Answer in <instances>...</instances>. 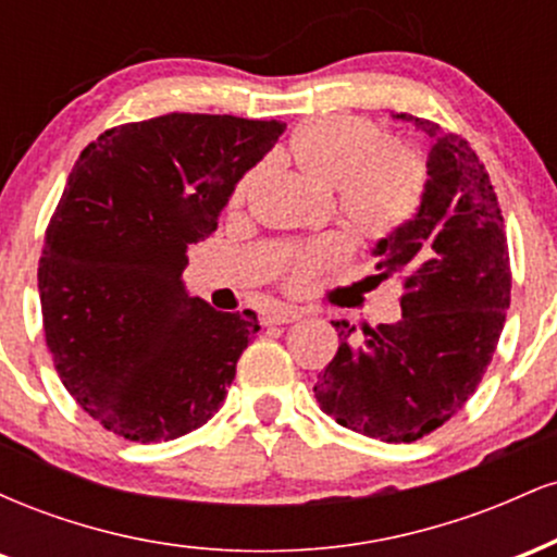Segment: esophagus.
Segmentation results:
<instances>
[{"instance_id": "obj_1", "label": "esophagus", "mask_w": 557, "mask_h": 557, "mask_svg": "<svg viewBox=\"0 0 557 557\" xmlns=\"http://www.w3.org/2000/svg\"><path fill=\"white\" fill-rule=\"evenodd\" d=\"M300 319V309L296 306H274L264 314V324H290Z\"/></svg>"}]
</instances>
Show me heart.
Wrapping results in <instances>:
<instances>
[{
  "instance_id": "b5f03b06",
  "label": "heart",
  "mask_w": 557,
  "mask_h": 557,
  "mask_svg": "<svg viewBox=\"0 0 557 557\" xmlns=\"http://www.w3.org/2000/svg\"><path fill=\"white\" fill-rule=\"evenodd\" d=\"M372 123L359 117H314L298 125L285 154L306 177L332 188L335 212L359 238L380 240L406 225L424 194V164L406 144H380ZM253 177H243L233 194L240 203ZM341 235L306 243L290 259V285L332 270L345 259Z\"/></svg>"
}]
</instances>
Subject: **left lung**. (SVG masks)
Returning <instances> with one entry per match:
<instances>
[{
	"instance_id": "left-lung-1",
	"label": "left lung",
	"mask_w": 557,
	"mask_h": 557,
	"mask_svg": "<svg viewBox=\"0 0 557 557\" xmlns=\"http://www.w3.org/2000/svg\"><path fill=\"white\" fill-rule=\"evenodd\" d=\"M393 120L430 140L417 214L372 248L374 277L406 287L403 317L361 337L332 322L341 345L314 393L345 430L413 443L461 411L482 382L510 306V264L497 196L471 146L430 120Z\"/></svg>"
}]
</instances>
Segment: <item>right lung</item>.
<instances>
[{"instance_id": "add662e5", "label": "right lung", "mask_w": 557, "mask_h": 557, "mask_svg": "<svg viewBox=\"0 0 557 557\" xmlns=\"http://www.w3.org/2000/svg\"><path fill=\"white\" fill-rule=\"evenodd\" d=\"M283 131L172 112L83 149L49 222L38 296L57 374L104 430L168 443L220 411L259 322L190 296L183 270Z\"/></svg>"}]
</instances>
